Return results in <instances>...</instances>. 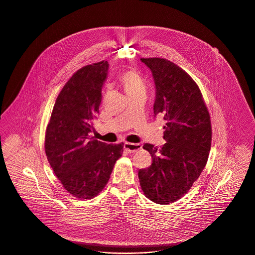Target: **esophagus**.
Here are the masks:
<instances>
[{"mask_svg":"<svg viewBox=\"0 0 255 255\" xmlns=\"http://www.w3.org/2000/svg\"><path fill=\"white\" fill-rule=\"evenodd\" d=\"M125 149L128 152V153H132L135 152L137 150H139L141 148V145L139 143H129V142H126L124 145Z\"/></svg>","mask_w":255,"mask_h":255,"instance_id":"34e87169","label":"esophagus"}]
</instances>
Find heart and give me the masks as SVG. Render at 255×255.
<instances>
[{
    "label": "heart",
    "mask_w": 255,
    "mask_h": 255,
    "mask_svg": "<svg viewBox=\"0 0 255 255\" xmlns=\"http://www.w3.org/2000/svg\"><path fill=\"white\" fill-rule=\"evenodd\" d=\"M119 78L128 97L145 92L144 80L137 71L133 69L125 70L120 74ZM107 89H109V87H107Z\"/></svg>",
    "instance_id": "1"
}]
</instances>
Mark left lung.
<instances>
[{"mask_svg":"<svg viewBox=\"0 0 255 255\" xmlns=\"http://www.w3.org/2000/svg\"><path fill=\"white\" fill-rule=\"evenodd\" d=\"M151 70L156 87L153 106L161 115L166 143H145L152 158L138 170L141 190L150 201L168 205L181 199L205 168L212 142L211 117L201 90L181 67L165 58H140Z\"/></svg>","mask_w":255,"mask_h":255,"instance_id":"1","label":"left lung"}]
</instances>
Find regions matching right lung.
Returning a JSON list of instances; mask_svg holds the SVG:
<instances>
[{"mask_svg": "<svg viewBox=\"0 0 255 255\" xmlns=\"http://www.w3.org/2000/svg\"><path fill=\"white\" fill-rule=\"evenodd\" d=\"M108 68L103 60L77 70L56 98L46 127L47 160L63 188L77 199L102 192L124 151V142L108 144L89 135Z\"/></svg>", "mask_w": 255, "mask_h": 255, "instance_id": "obj_1", "label": "right lung"}]
</instances>
